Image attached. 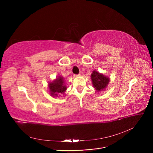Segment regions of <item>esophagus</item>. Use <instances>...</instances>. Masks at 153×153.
Segmentation results:
<instances>
[{
  "label": "esophagus",
  "mask_w": 153,
  "mask_h": 153,
  "mask_svg": "<svg viewBox=\"0 0 153 153\" xmlns=\"http://www.w3.org/2000/svg\"><path fill=\"white\" fill-rule=\"evenodd\" d=\"M81 76V74H74V77H78V76Z\"/></svg>",
  "instance_id": "1"
}]
</instances>
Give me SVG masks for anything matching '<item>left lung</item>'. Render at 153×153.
<instances>
[{
    "mask_svg": "<svg viewBox=\"0 0 153 153\" xmlns=\"http://www.w3.org/2000/svg\"><path fill=\"white\" fill-rule=\"evenodd\" d=\"M92 85L95 91L97 92L105 90L107 87L109 82L110 78L99 72L94 70L91 76Z\"/></svg>",
    "mask_w": 153,
    "mask_h": 153,
    "instance_id": "1",
    "label": "left lung"
}]
</instances>
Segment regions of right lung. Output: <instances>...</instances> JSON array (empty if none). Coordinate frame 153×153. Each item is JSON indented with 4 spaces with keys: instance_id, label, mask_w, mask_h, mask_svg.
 Segmentation results:
<instances>
[{
    "instance_id": "obj_1",
    "label": "right lung",
    "mask_w": 153,
    "mask_h": 153,
    "mask_svg": "<svg viewBox=\"0 0 153 153\" xmlns=\"http://www.w3.org/2000/svg\"><path fill=\"white\" fill-rule=\"evenodd\" d=\"M48 89L50 95L52 97H59L67 90V87L63 77L59 76L53 81L48 83Z\"/></svg>"
}]
</instances>
